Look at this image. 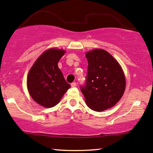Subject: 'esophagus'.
<instances>
[{"label":"esophagus","mask_w":153,"mask_h":153,"mask_svg":"<svg viewBox=\"0 0 153 153\" xmlns=\"http://www.w3.org/2000/svg\"><path fill=\"white\" fill-rule=\"evenodd\" d=\"M76 85H77V84L75 82H73L71 83V87H73V88H75V87H76Z\"/></svg>","instance_id":"obj_1"}]
</instances>
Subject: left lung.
Returning <instances> with one entry per match:
<instances>
[{
	"label": "left lung",
	"mask_w": 153,
	"mask_h": 153,
	"mask_svg": "<svg viewBox=\"0 0 153 153\" xmlns=\"http://www.w3.org/2000/svg\"><path fill=\"white\" fill-rule=\"evenodd\" d=\"M88 62L85 85L80 87L86 104L96 111L109 109L119 101L126 88L121 65L107 51L96 49L86 53Z\"/></svg>",
	"instance_id": "obj_1"
}]
</instances>
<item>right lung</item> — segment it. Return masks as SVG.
<instances>
[{
  "instance_id": "1",
  "label": "right lung",
  "mask_w": 153,
  "mask_h": 153,
  "mask_svg": "<svg viewBox=\"0 0 153 153\" xmlns=\"http://www.w3.org/2000/svg\"><path fill=\"white\" fill-rule=\"evenodd\" d=\"M64 53L62 49L46 50L29 71L27 81L29 93L36 103L44 107L56 105L71 87L58 67Z\"/></svg>"
}]
</instances>
